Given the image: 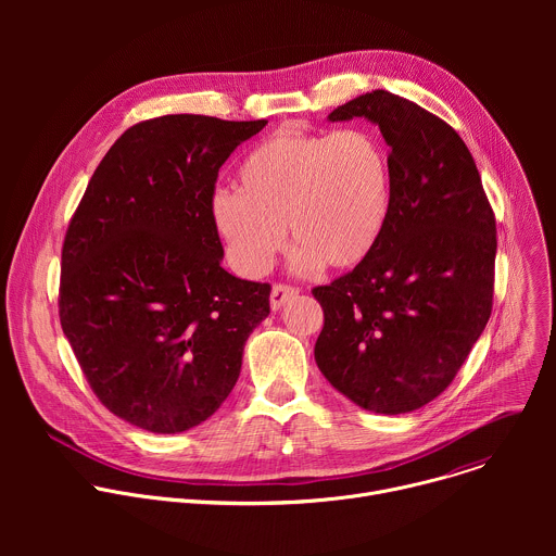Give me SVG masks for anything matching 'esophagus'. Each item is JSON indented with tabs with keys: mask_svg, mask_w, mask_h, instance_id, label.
<instances>
[{
	"mask_svg": "<svg viewBox=\"0 0 556 556\" xmlns=\"http://www.w3.org/2000/svg\"><path fill=\"white\" fill-rule=\"evenodd\" d=\"M299 294V288L290 286V283H275L273 286V292H270V307L273 309H279L286 301L294 299Z\"/></svg>",
	"mask_w": 556,
	"mask_h": 556,
	"instance_id": "obj_1",
	"label": "esophagus"
}]
</instances>
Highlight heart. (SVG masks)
Returning <instances> with one entry per match:
<instances>
[{"instance_id":"1","label":"heart","mask_w":556,"mask_h":556,"mask_svg":"<svg viewBox=\"0 0 556 556\" xmlns=\"http://www.w3.org/2000/svg\"><path fill=\"white\" fill-rule=\"evenodd\" d=\"M391 208V161L369 129H279L237 169V193L219 191L211 219L232 266L264 275L286 244L294 268L345 270L378 247Z\"/></svg>"}]
</instances>
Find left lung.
<instances>
[{"label":"left lung","mask_w":556,"mask_h":556,"mask_svg":"<svg viewBox=\"0 0 556 556\" xmlns=\"http://www.w3.org/2000/svg\"><path fill=\"white\" fill-rule=\"evenodd\" d=\"M365 116L391 161V208L374 253L330 286L314 345L321 374L376 414L425 407L453 382L493 309L497 228L472 155L425 108L374 90L330 121Z\"/></svg>","instance_id":"left-lung-1"}]
</instances>
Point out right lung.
<instances>
[{
  "instance_id": "add662e5",
  "label": "right lung",
  "mask_w": 556,
  "mask_h": 556,
  "mask_svg": "<svg viewBox=\"0 0 556 556\" xmlns=\"http://www.w3.org/2000/svg\"><path fill=\"white\" fill-rule=\"evenodd\" d=\"M266 121L198 114L129 127L61 249L59 319L101 405L151 433L213 416L240 378L270 283L232 277L211 219L217 172Z\"/></svg>"
}]
</instances>
